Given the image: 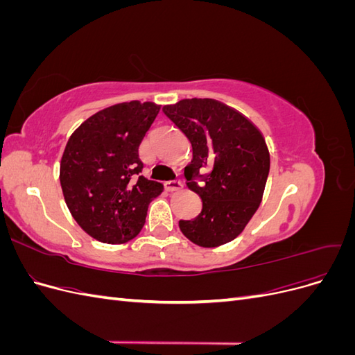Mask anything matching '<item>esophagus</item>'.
<instances>
[{"instance_id": "34e87169", "label": "esophagus", "mask_w": 355, "mask_h": 355, "mask_svg": "<svg viewBox=\"0 0 355 355\" xmlns=\"http://www.w3.org/2000/svg\"><path fill=\"white\" fill-rule=\"evenodd\" d=\"M164 187H166L167 191H178L184 185H182V182L179 179H175V180H167L166 184H164Z\"/></svg>"}]
</instances>
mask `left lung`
I'll use <instances>...</instances> for the list:
<instances>
[{
  "label": "left lung",
  "mask_w": 355,
  "mask_h": 355,
  "mask_svg": "<svg viewBox=\"0 0 355 355\" xmlns=\"http://www.w3.org/2000/svg\"><path fill=\"white\" fill-rule=\"evenodd\" d=\"M163 112L192 145L185 167L188 188L202 201L201 213L179 220L188 240L201 247L232 241L262 201L270 153L261 132L230 106L213 99H184Z\"/></svg>",
  "instance_id": "left-lung-1"
}]
</instances>
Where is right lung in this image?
Segmentation results:
<instances>
[{"label":"right lung","mask_w":355,"mask_h":355,"mask_svg":"<svg viewBox=\"0 0 355 355\" xmlns=\"http://www.w3.org/2000/svg\"><path fill=\"white\" fill-rule=\"evenodd\" d=\"M159 106L137 101L110 106L72 133L60 161L67 206L93 239L121 244L145 225L148 204L163 185L141 176L139 145Z\"/></svg>","instance_id":"right-lung-1"}]
</instances>
